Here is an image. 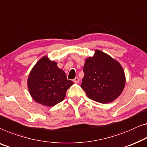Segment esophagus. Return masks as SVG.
Wrapping results in <instances>:
<instances>
[{
    "instance_id": "esophagus-1",
    "label": "esophagus",
    "mask_w": 147,
    "mask_h": 147,
    "mask_svg": "<svg viewBox=\"0 0 147 147\" xmlns=\"http://www.w3.org/2000/svg\"><path fill=\"white\" fill-rule=\"evenodd\" d=\"M73 82L74 83H76V84H78V83L80 82V78H79L78 77H76L75 79L73 80Z\"/></svg>"
}]
</instances>
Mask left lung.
Masks as SVG:
<instances>
[{"instance_id": "obj_1", "label": "left lung", "mask_w": 147, "mask_h": 147, "mask_svg": "<svg viewBox=\"0 0 147 147\" xmlns=\"http://www.w3.org/2000/svg\"><path fill=\"white\" fill-rule=\"evenodd\" d=\"M81 87L87 96L101 103L113 101L124 89L126 78L123 67L116 59L99 50L86 59Z\"/></svg>"}]
</instances>
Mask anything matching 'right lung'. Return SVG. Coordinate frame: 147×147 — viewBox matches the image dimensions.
<instances>
[{
  "mask_svg": "<svg viewBox=\"0 0 147 147\" xmlns=\"http://www.w3.org/2000/svg\"><path fill=\"white\" fill-rule=\"evenodd\" d=\"M28 88L32 99L47 107H53L65 98L74 82L67 80L65 73L57 66V62L44 56L30 72Z\"/></svg>",
  "mask_w": 147,
  "mask_h": 147,
  "instance_id": "right-lung-1",
  "label": "right lung"
}]
</instances>
